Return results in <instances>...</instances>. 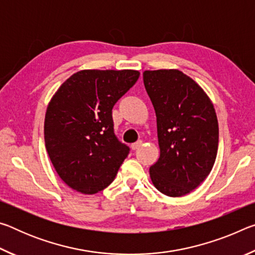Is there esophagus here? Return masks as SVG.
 <instances>
[{
  "instance_id": "34e87169",
  "label": "esophagus",
  "mask_w": 255,
  "mask_h": 255,
  "mask_svg": "<svg viewBox=\"0 0 255 255\" xmlns=\"http://www.w3.org/2000/svg\"><path fill=\"white\" fill-rule=\"evenodd\" d=\"M141 145H143V141H141V140H138V141H136V143L131 144V145H130V147H131V149L135 150V149H138V148H139Z\"/></svg>"
}]
</instances>
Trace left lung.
<instances>
[{"instance_id": "1", "label": "left lung", "mask_w": 255, "mask_h": 255, "mask_svg": "<svg viewBox=\"0 0 255 255\" xmlns=\"http://www.w3.org/2000/svg\"><path fill=\"white\" fill-rule=\"evenodd\" d=\"M157 124L159 157L150 180L169 197L188 195L209 175L217 156L218 120L204 89L179 70L144 71Z\"/></svg>"}]
</instances>
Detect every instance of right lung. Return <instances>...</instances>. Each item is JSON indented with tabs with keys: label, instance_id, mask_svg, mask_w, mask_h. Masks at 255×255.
I'll return each mask as SVG.
<instances>
[{
	"label": "right lung",
	"instance_id": "1",
	"mask_svg": "<svg viewBox=\"0 0 255 255\" xmlns=\"http://www.w3.org/2000/svg\"><path fill=\"white\" fill-rule=\"evenodd\" d=\"M135 70H83L64 82L45 116V145L59 178L84 195L115 180L129 148L114 132L112 108L136 83Z\"/></svg>",
	"mask_w": 255,
	"mask_h": 255
}]
</instances>
